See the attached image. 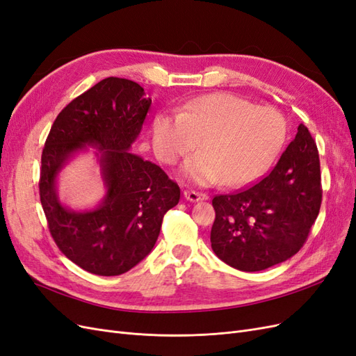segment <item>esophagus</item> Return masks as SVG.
<instances>
[{"mask_svg":"<svg viewBox=\"0 0 356 356\" xmlns=\"http://www.w3.org/2000/svg\"><path fill=\"white\" fill-rule=\"evenodd\" d=\"M184 197L190 202H199V200H208L209 196L207 195V193H200V191H195V190H186Z\"/></svg>","mask_w":356,"mask_h":356,"instance_id":"esophagus-1","label":"esophagus"}]
</instances>
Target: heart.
Listing matches in <instances>:
<instances>
[{
	"instance_id": "1",
	"label": "heart",
	"mask_w": 356,
	"mask_h": 356,
	"mask_svg": "<svg viewBox=\"0 0 356 356\" xmlns=\"http://www.w3.org/2000/svg\"><path fill=\"white\" fill-rule=\"evenodd\" d=\"M285 115L232 93H208L182 105L178 114L160 113L153 122L156 154L165 163L193 152L182 174L199 186L243 187L272 166L286 141Z\"/></svg>"
}]
</instances>
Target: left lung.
<instances>
[{
	"label": "left lung",
	"instance_id": "8db88e82",
	"mask_svg": "<svg viewBox=\"0 0 356 356\" xmlns=\"http://www.w3.org/2000/svg\"><path fill=\"white\" fill-rule=\"evenodd\" d=\"M321 202L318 147L300 124L270 174L250 188L212 199V250L242 272L282 263L305 245Z\"/></svg>",
	"mask_w": 356,
	"mask_h": 356
}]
</instances>
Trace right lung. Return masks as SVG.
Here are the masks:
<instances>
[{
    "instance_id": "right-lung-1",
    "label": "right lung",
    "mask_w": 356,
    "mask_h": 356,
    "mask_svg": "<svg viewBox=\"0 0 356 356\" xmlns=\"http://www.w3.org/2000/svg\"><path fill=\"white\" fill-rule=\"evenodd\" d=\"M149 105L138 83L105 79L58 114L42 148L38 187L49 232L63 255L93 275L117 276L143 261L179 202L163 169L129 152ZM86 145L99 148L107 195L98 209L75 213L58 202L56 177Z\"/></svg>"
}]
</instances>
